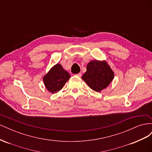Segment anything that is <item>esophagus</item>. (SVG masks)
<instances>
[{
	"label": "esophagus",
	"instance_id": "obj_1",
	"mask_svg": "<svg viewBox=\"0 0 152 152\" xmlns=\"http://www.w3.org/2000/svg\"><path fill=\"white\" fill-rule=\"evenodd\" d=\"M75 75L77 76V77H80L82 76V74H81L80 73H77V74H75Z\"/></svg>",
	"mask_w": 152,
	"mask_h": 152
}]
</instances>
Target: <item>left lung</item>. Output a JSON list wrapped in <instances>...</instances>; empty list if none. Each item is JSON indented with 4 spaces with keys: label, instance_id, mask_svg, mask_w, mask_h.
Returning <instances> with one entry per match:
<instances>
[{
    "label": "left lung",
    "instance_id": "8db88e82",
    "mask_svg": "<svg viewBox=\"0 0 152 152\" xmlns=\"http://www.w3.org/2000/svg\"><path fill=\"white\" fill-rule=\"evenodd\" d=\"M115 73L107 61L93 60L87 65V71L82 79L96 92H101L111 83Z\"/></svg>",
    "mask_w": 152,
    "mask_h": 152
}]
</instances>
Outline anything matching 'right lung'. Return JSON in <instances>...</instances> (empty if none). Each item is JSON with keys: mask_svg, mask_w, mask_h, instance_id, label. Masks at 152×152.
<instances>
[{"mask_svg": "<svg viewBox=\"0 0 152 152\" xmlns=\"http://www.w3.org/2000/svg\"><path fill=\"white\" fill-rule=\"evenodd\" d=\"M70 78L69 73L57 63L43 77V82L47 90L53 94L60 91Z\"/></svg>", "mask_w": 152, "mask_h": 152, "instance_id": "1", "label": "right lung"}]
</instances>
